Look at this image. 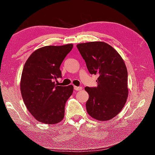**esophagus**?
I'll return each instance as SVG.
<instances>
[{
  "instance_id": "1",
  "label": "esophagus",
  "mask_w": 155,
  "mask_h": 155,
  "mask_svg": "<svg viewBox=\"0 0 155 155\" xmlns=\"http://www.w3.org/2000/svg\"><path fill=\"white\" fill-rule=\"evenodd\" d=\"M74 90H76V91L82 90V87H77V86H74Z\"/></svg>"
}]
</instances>
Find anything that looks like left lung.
I'll return each mask as SVG.
<instances>
[{
  "mask_svg": "<svg viewBox=\"0 0 155 155\" xmlns=\"http://www.w3.org/2000/svg\"><path fill=\"white\" fill-rule=\"evenodd\" d=\"M91 74H97L98 86L85 87L89 94L88 114L99 121L111 120L121 111L128 94V72L124 60L109 44L103 41L77 45Z\"/></svg>",
  "mask_w": 155,
  "mask_h": 155,
  "instance_id": "1",
  "label": "left lung"
}]
</instances>
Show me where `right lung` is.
Instances as JSON below:
<instances>
[{"label": "right lung", "mask_w": 155, "mask_h": 155, "mask_svg": "<svg viewBox=\"0 0 155 155\" xmlns=\"http://www.w3.org/2000/svg\"><path fill=\"white\" fill-rule=\"evenodd\" d=\"M73 44L47 46L34 51L26 61L20 81L22 99L31 115L44 124H54L64 117L65 105L73 86H59L60 65Z\"/></svg>", "instance_id": "1"}]
</instances>
